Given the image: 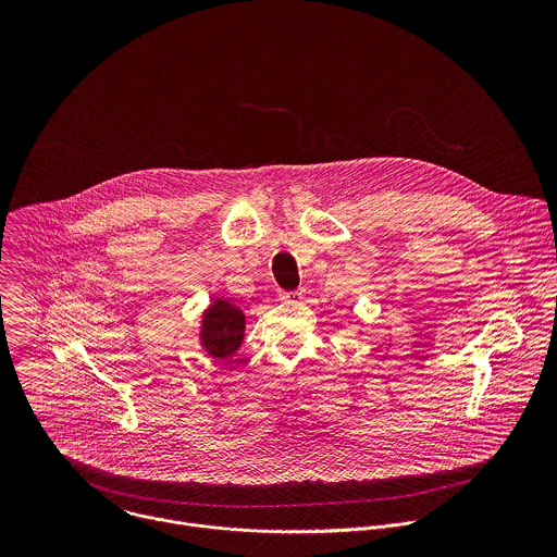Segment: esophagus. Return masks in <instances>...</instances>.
<instances>
[{
    "instance_id": "34e87169",
    "label": "esophagus",
    "mask_w": 557,
    "mask_h": 557,
    "mask_svg": "<svg viewBox=\"0 0 557 557\" xmlns=\"http://www.w3.org/2000/svg\"><path fill=\"white\" fill-rule=\"evenodd\" d=\"M305 298V289H296V292H283L281 294V300H287V302H298Z\"/></svg>"
}]
</instances>
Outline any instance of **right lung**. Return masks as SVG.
<instances>
[{
  "label": "right lung",
  "mask_w": 557,
  "mask_h": 557,
  "mask_svg": "<svg viewBox=\"0 0 557 557\" xmlns=\"http://www.w3.org/2000/svg\"><path fill=\"white\" fill-rule=\"evenodd\" d=\"M244 327L246 318L242 309L234 307L230 300L216 298L201 319V347L208 351V356L227 360L238 351L244 341Z\"/></svg>",
  "instance_id": "add662e5"
}]
</instances>
